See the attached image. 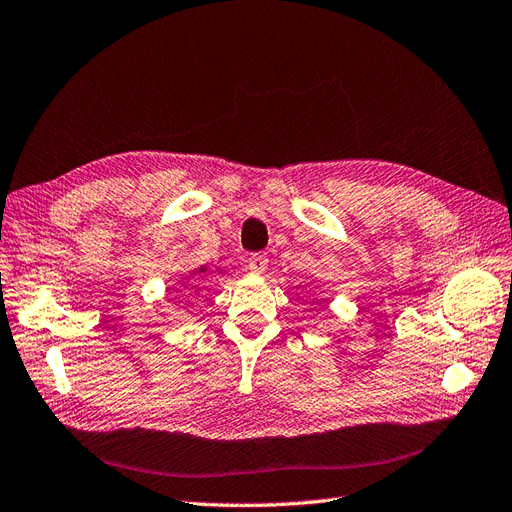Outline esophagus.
I'll list each match as a JSON object with an SVG mask.
<instances>
[{
    "label": "esophagus",
    "mask_w": 512,
    "mask_h": 512,
    "mask_svg": "<svg viewBox=\"0 0 512 512\" xmlns=\"http://www.w3.org/2000/svg\"><path fill=\"white\" fill-rule=\"evenodd\" d=\"M246 266L253 274H263L268 268V257L263 253H253L249 259H246Z\"/></svg>",
    "instance_id": "34e87169"
}]
</instances>
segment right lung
<instances>
[{"instance_id": "1", "label": "right lung", "mask_w": 512, "mask_h": 512, "mask_svg": "<svg viewBox=\"0 0 512 512\" xmlns=\"http://www.w3.org/2000/svg\"><path fill=\"white\" fill-rule=\"evenodd\" d=\"M202 272H204V270H202Z\"/></svg>"}]
</instances>
